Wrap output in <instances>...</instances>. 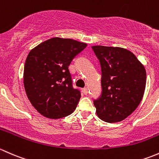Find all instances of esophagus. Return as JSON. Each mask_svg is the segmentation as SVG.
<instances>
[{"instance_id":"esophagus-1","label":"esophagus","mask_w":159,"mask_h":159,"mask_svg":"<svg viewBox=\"0 0 159 159\" xmlns=\"http://www.w3.org/2000/svg\"><path fill=\"white\" fill-rule=\"evenodd\" d=\"M82 92H83V94L87 95L88 94V89L87 88H83V89H82Z\"/></svg>"}]
</instances>
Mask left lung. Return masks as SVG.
Returning a JSON list of instances; mask_svg holds the SVG:
<instances>
[{
	"instance_id": "8db88e82",
	"label": "left lung",
	"mask_w": 159,
	"mask_h": 159,
	"mask_svg": "<svg viewBox=\"0 0 159 159\" xmlns=\"http://www.w3.org/2000/svg\"><path fill=\"white\" fill-rule=\"evenodd\" d=\"M101 66L102 93L93 100L97 116L106 122L122 121L143 97L146 72L132 52L120 47L93 46Z\"/></svg>"
}]
</instances>
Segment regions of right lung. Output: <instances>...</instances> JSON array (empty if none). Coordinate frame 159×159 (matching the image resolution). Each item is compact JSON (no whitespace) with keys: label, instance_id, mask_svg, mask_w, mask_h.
I'll list each match as a JSON object with an SVG mask.
<instances>
[{"label":"right lung","instance_id":"right-lung-1","mask_svg":"<svg viewBox=\"0 0 159 159\" xmlns=\"http://www.w3.org/2000/svg\"><path fill=\"white\" fill-rule=\"evenodd\" d=\"M86 46L54 37L30 50L24 65V85L31 104L41 115L60 119L76 109L81 93L73 87L69 66Z\"/></svg>","mask_w":159,"mask_h":159}]
</instances>
